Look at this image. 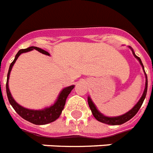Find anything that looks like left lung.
Here are the masks:
<instances>
[{"mask_svg": "<svg viewBox=\"0 0 153 153\" xmlns=\"http://www.w3.org/2000/svg\"><path fill=\"white\" fill-rule=\"evenodd\" d=\"M133 53H134V55L135 56L136 58H137L139 62H140V65H142V68L144 69V65H143L142 62H141V60L139 57L135 54L134 53V51H133ZM145 71V70H144ZM146 76V84H145V91H144V93H143L142 96L140 99V100L138 101V102L137 103L133 109H131L129 112H127L125 114H123V115H121L119 117H114V118H109V117H106V116L102 115V114L100 113L98 110L96 109V106L94 105V103L92 102L91 100L90 99V97L88 98V105L89 107H90V109H91V112H92V114L95 118L97 119L98 121H100L101 123H105V124H108V125H121V124H123V123H126L127 121L130 120L133 117H134L135 114H136L138 111L140 110V107H141V105H142L143 102H144V100H145V98L146 96V94H147V89H148V79H147V75L145 74Z\"/></svg>", "mask_w": 153, "mask_h": 153, "instance_id": "left-lung-1", "label": "left lung"}]
</instances>
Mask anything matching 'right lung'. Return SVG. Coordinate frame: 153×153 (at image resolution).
Segmentation results:
<instances>
[{
    "label": "right lung",
    "instance_id": "obj_1",
    "mask_svg": "<svg viewBox=\"0 0 153 153\" xmlns=\"http://www.w3.org/2000/svg\"><path fill=\"white\" fill-rule=\"evenodd\" d=\"M34 49L36 50V51H39L40 53L46 54V55H50V53L48 52H46L44 50H42V49L39 48V47H36V46H30V47H28L27 49L19 50V52L16 53V55L15 57V59L13 60V62L11 63L10 66H9L8 76H7V82H6V92H7V96H8V101L10 102V104L13 106L15 111H16V113L19 116H21L24 119L33 123V124H35V125H45V124H47V123H52V122L55 121L56 119L59 118L61 114H62V110L64 109L65 100H66L67 97L69 96V94L70 93V91L74 88V85L67 87V88L63 89L61 94L59 95V96H58L57 102L53 106H51V107H48V108H46V109L40 110V111L26 109V108L19 106L17 102H16V101L13 100V96L11 95L9 89H8V79H9V74H10L11 69L13 68V65L16 62L18 57L22 53H25V52H27V51H32Z\"/></svg>",
    "mask_w": 153,
    "mask_h": 153
}]
</instances>
